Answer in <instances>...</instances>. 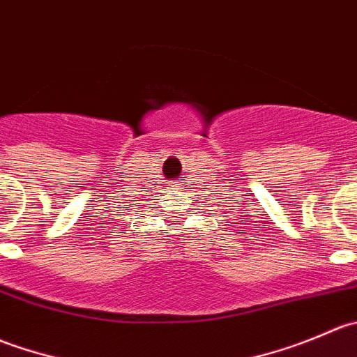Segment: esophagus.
I'll list each match as a JSON object with an SVG mask.
<instances>
[{"mask_svg": "<svg viewBox=\"0 0 357 357\" xmlns=\"http://www.w3.org/2000/svg\"><path fill=\"white\" fill-rule=\"evenodd\" d=\"M169 190H171V192H179V190H183V185L178 181H172L169 183Z\"/></svg>", "mask_w": 357, "mask_h": 357, "instance_id": "esophagus-1", "label": "esophagus"}]
</instances>
